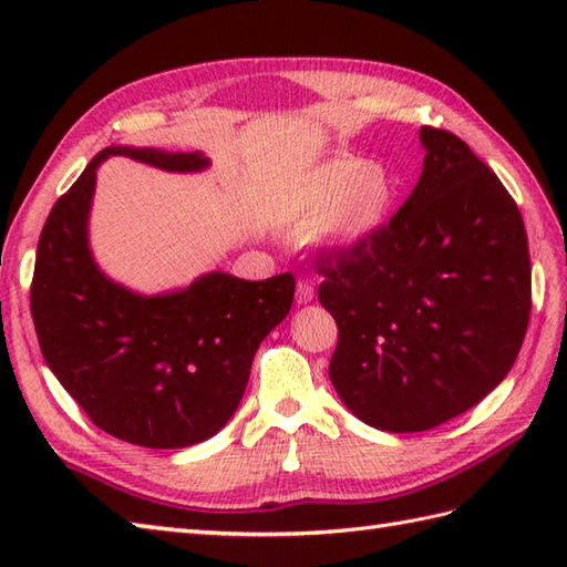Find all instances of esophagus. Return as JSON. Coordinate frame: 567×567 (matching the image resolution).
Masks as SVG:
<instances>
[{
	"instance_id": "obj_1",
	"label": "esophagus",
	"mask_w": 567,
	"mask_h": 567,
	"mask_svg": "<svg viewBox=\"0 0 567 567\" xmlns=\"http://www.w3.org/2000/svg\"><path fill=\"white\" fill-rule=\"evenodd\" d=\"M297 305H309L315 299V282L311 280H299L297 282Z\"/></svg>"
}]
</instances>
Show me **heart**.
<instances>
[{
	"label": "heart",
	"mask_w": 567,
	"mask_h": 567,
	"mask_svg": "<svg viewBox=\"0 0 567 567\" xmlns=\"http://www.w3.org/2000/svg\"><path fill=\"white\" fill-rule=\"evenodd\" d=\"M400 192V177L388 163L336 153L299 175L292 204L317 214L307 244L323 252H346L368 244L388 224Z\"/></svg>",
	"instance_id": "1"
}]
</instances>
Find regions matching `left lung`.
<instances>
[{
    "label": "left lung",
    "mask_w": 567,
    "mask_h": 567,
    "mask_svg": "<svg viewBox=\"0 0 567 567\" xmlns=\"http://www.w3.org/2000/svg\"><path fill=\"white\" fill-rule=\"evenodd\" d=\"M424 171L368 244L319 268L339 323L329 378L368 426L426 431L512 370L532 315L524 219L499 177L451 131L421 126Z\"/></svg>",
    "instance_id": "8db88e82"
}]
</instances>
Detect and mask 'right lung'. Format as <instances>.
Returning <instances> with one entry per match:
<instances>
[{
  "label": "right lung",
  "instance_id": "add662e5",
  "mask_svg": "<svg viewBox=\"0 0 567 567\" xmlns=\"http://www.w3.org/2000/svg\"><path fill=\"white\" fill-rule=\"evenodd\" d=\"M126 155L167 173H202L204 153L110 146L55 202L35 252L31 317L41 353L94 426L146 449L212 439L246 392L260 341L290 315L295 277L207 272L189 287L141 295L106 277L90 248L97 167Z\"/></svg>",
  "mask_w": 567,
  "mask_h": 567
}]
</instances>
